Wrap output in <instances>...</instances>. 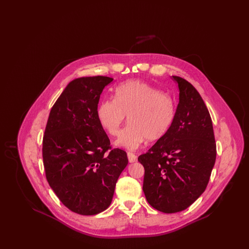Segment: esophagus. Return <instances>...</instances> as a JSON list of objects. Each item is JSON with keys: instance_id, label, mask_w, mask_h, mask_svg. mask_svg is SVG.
<instances>
[{"instance_id": "1", "label": "esophagus", "mask_w": 249, "mask_h": 249, "mask_svg": "<svg viewBox=\"0 0 249 249\" xmlns=\"http://www.w3.org/2000/svg\"><path fill=\"white\" fill-rule=\"evenodd\" d=\"M128 159H129V161L130 163H133V162L137 161V156L131 153V152H128Z\"/></svg>"}]
</instances>
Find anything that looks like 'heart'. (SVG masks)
Returning <instances> with one entry per match:
<instances>
[{
	"instance_id": "heart-1",
	"label": "heart",
	"mask_w": 249,
	"mask_h": 249,
	"mask_svg": "<svg viewBox=\"0 0 249 249\" xmlns=\"http://www.w3.org/2000/svg\"><path fill=\"white\" fill-rule=\"evenodd\" d=\"M101 126L117 136L128 116L130 124L121 131L115 144L134 150L147 139L158 141L165 136L176 118L171 96L151 85L128 81L116 89L115 99L104 100L97 110Z\"/></svg>"
}]
</instances>
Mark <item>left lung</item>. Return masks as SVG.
<instances>
[{"label": "left lung", "instance_id": "left-lung-1", "mask_svg": "<svg viewBox=\"0 0 249 249\" xmlns=\"http://www.w3.org/2000/svg\"><path fill=\"white\" fill-rule=\"evenodd\" d=\"M179 89L171 129L138 161L144 168L142 190L148 203L163 213L183 211L206 189L216 149L209 111L197 89L173 75Z\"/></svg>", "mask_w": 249, "mask_h": 249}]
</instances>
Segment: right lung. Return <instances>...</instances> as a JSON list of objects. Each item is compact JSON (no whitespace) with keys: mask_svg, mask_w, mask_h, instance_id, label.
<instances>
[{"mask_svg":"<svg viewBox=\"0 0 249 249\" xmlns=\"http://www.w3.org/2000/svg\"><path fill=\"white\" fill-rule=\"evenodd\" d=\"M108 76L75 78L66 86L48 117L43 160L50 188L72 212L92 215L111 204L127 153L111 149L101 126L98 104Z\"/></svg>","mask_w":249,"mask_h":249,"instance_id":"add662e5","label":"right lung"}]
</instances>
